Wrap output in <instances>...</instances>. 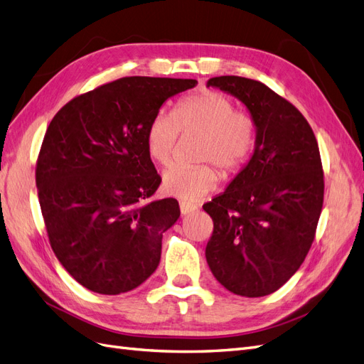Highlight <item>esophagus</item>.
I'll return each mask as SVG.
<instances>
[{
	"mask_svg": "<svg viewBox=\"0 0 364 364\" xmlns=\"http://www.w3.org/2000/svg\"><path fill=\"white\" fill-rule=\"evenodd\" d=\"M179 206H181V214H182V215H190V214L196 213V209H197L196 205L185 203V202H181Z\"/></svg>",
	"mask_w": 364,
	"mask_h": 364,
	"instance_id": "34e87169",
	"label": "esophagus"
}]
</instances>
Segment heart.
<instances>
[{
    "instance_id": "heart-1",
    "label": "heart",
    "mask_w": 364,
    "mask_h": 364,
    "mask_svg": "<svg viewBox=\"0 0 364 364\" xmlns=\"http://www.w3.org/2000/svg\"><path fill=\"white\" fill-rule=\"evenodd\" d=\"M179 130L203 136L199 159L211 161L225 174L237 173L250 158L257 142V126L252 115L234 111L229 97L206 91L181 100L173 114L153 115L146 130L149 155L161 165L173 156ZM218 183V173L209 164L173 165L162 174V190L183 202H197Z\"/></svg>"
}]
</instances>
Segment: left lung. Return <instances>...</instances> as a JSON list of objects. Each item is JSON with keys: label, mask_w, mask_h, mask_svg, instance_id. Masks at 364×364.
I'll use <instances>...</instances> for the list:
<instances>
[{"label": "left lung", "mask_w": 364, "mask_h": 364, "mask_svg": "<svg viewBox=\"0 0 364 364\" xmlns=\"http://www.w3.org/2000/svg\"><path fill=\"white\" fill-rule=\"evenodd\" d=\"M243 103L257 126L249 162L203 205L214 222L206 261L215 279L240 296L277 291L301 267L323 205V171L313 130L297 109L264 83L213 77Z\"/></svg>", "instance_id": "8db88e82"}]
</instances>
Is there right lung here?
I'll use <instances>...</instances> for the list:
<instances>
[{
	"label": "right lung",
	"mask_w": 364,
	"mask_h": 364,
	"mask_svg": "<svg viewBox=\"0 0 364 364\" xmlns=\"http://www.w3.org/2000/svg\"><path fill=\"white\" fill-rule=\"evenodd\" d=\"M193 79L123 77L73 98L54 115L36 164L50 245L83 287L100 294L136 289L156 270L162 234L181 215L176 199L146 202L161 178L146 130Z\"/></svg>",
	"instance_id": "1"
}]
</instances>
